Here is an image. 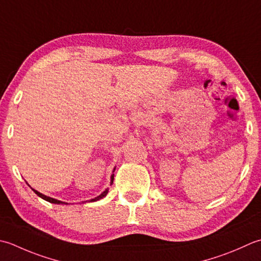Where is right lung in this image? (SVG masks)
Listing matches in <instances>:
<instances>
[{"mask_svg":"<svg viewBox=\"0 0 261 261\" xmlns=\"http://www.w3.org/2000/svg\"><path fill=\"white\" fill-rule=\"evenodd\" d=\"M115 171V167H114V170H113V172ZM113 180H114V174H112L111 175V186H112V183H113ZM33 189V188H32ZM33 191L36 193V195H37L38 197H40L42 199H44V200H46V201H48V202H50V203H56V205H61V203H68V202H64V201H61V200H58V199H54V198H50V197H47V196H45V195H43V193H40V192H38L37 190H35V189H33ZM107 192H109V188L107 189H105V191H103L100 193L99 196H97L96 198H94V199H91L90 201H97V200H99V199H101V198H104L106 195H107ZM84 202V201H83Z\"/></svg>","mask_w":261,"mask_h":261,"instance_id":"1","label":"right lung"}]
</instances>
